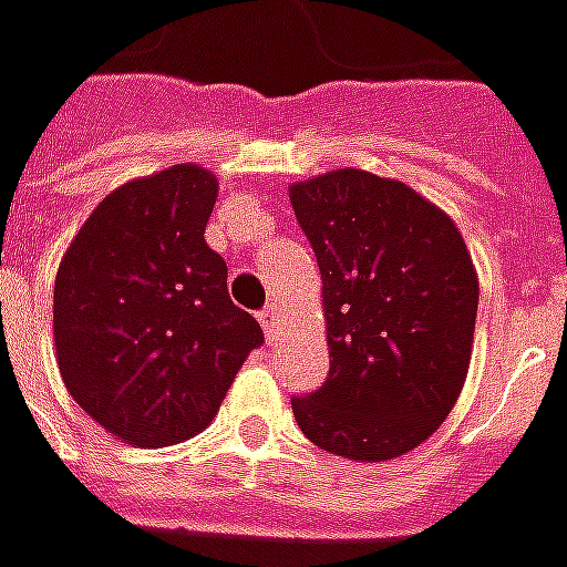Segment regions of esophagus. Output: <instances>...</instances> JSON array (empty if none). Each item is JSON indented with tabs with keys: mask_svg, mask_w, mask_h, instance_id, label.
Masks as SVG:
<instances>
[{
	"mask_svg": "<svg viewBox=\"0 0 567 567\" xmlns=\"http://www.w3.org/2000/svg\"><path fill=\"white\" fill-rule=\"evenodd\" d=\"M259 323L261 330L268 339H275V330H277V306H268L265 311H259Z\"/></svg>",
	"mask_w": 567,
	"mask_h": 567,
	"instance_id": "obj_1",
	"label": "esophagus"
}]
</instances>
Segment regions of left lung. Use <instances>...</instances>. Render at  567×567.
<instances>
[{"label": "left lung", "instance_id": "8db88e82", "mask_svg": "<svg viewBox=\"0 0 567 567\" xmlns=\"http://www.w3.org/2000/svg\"><path fill=\"white\" fill-rule=\"evenodd\" d=\"M318 256L330 373L292 395L308 441L380 463L423 444L466 382L478 277L456 225L395 178L336 169L290 187Z\"/></svg>", "mask_w": 567, "mask_h": 567}]
</instances>
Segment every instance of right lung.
Returning a JSON list of instances; mask_svg holds the SVG:
<instances>
[{"instance_id": "right-lung-1", "label": "right lung", "mask_w": 567, "mask_h": 567, "mask_svg": "<svg viewBox=\"0 0 567 567\" xmlns=\"http://www.w3.org/2000/svg\"><path fill=\"white\" fill-rule=\"evenodd\" d=\"M218 182L172 166L116 187L54 277L64 385L95 423L138 447H169L213 423L259 321L228 296V265L203 240Z\"/></svg>"}]
</instances>
